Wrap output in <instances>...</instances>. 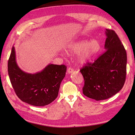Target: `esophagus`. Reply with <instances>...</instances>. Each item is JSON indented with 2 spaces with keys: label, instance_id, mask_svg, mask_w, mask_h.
Segmentation results:
<instances>
[{
  "label": "esophagus",
  "instance_id": "obj_1",
  "mask_svg": "<svg viewBox=\"0 0 135 135\" xmlns=\"http://www.w3.org/2000/svg\"><path fill=\"white\" fill-rule=\"evenodd\" d=\"M73 69L72 68H71V67H69L68 68V69H67V72H68V73H69V74H70V73H72L73 72Z\"/></svg>",
  "mask_w": 135,
  "mask_h": 135
}]
</instances>
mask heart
<instances>
[{
  "mask_svg": "<svg viewBox=\"0 0 135 135\" xmlns=\"http://www.w3.org/2000/svg\"><path fill=\"white\" fill-rule=\"evenodd\" d=\"M100 45L97 40L88 42L86 40H78L69 44L66 49L69 53L78 54V60L81 64L88 62L98 51Z\"/></svg>",
  "mask_w": 135,
  "mask_h": 135,
  "instance_id": "obj_1",
  "label": "heart"
}]
</instances>
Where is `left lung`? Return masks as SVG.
I'll use <instances>...</instances> for the list:
<instances>
[{
  "instance_id": "left-lung-1",
  "label": "left lung",
  "mask_w": 135,
  "mask_h": 135,
  "mask_svg": "<svg viewBox=\"0 0 135 135\" xmlns=\"http://www.w3.org/2000/svg\"><path fill=\"white\" fill-rule=\"evenodd\" d=\"M106 51L94 61L80 69L84 79L83 93L86 97L100 101L115 95L124 85L127 55L117 33L106 29Z\"/></svg>"
}]
</instances>
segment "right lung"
Returning <instances> with one entry per match:
<instances>
[{
	"mask_svg": "<svg viewBox=\"0 0 135 135\" xmlns=\"http://www.w3.org/2000/svg\"><path fill=\"white\" fill-rule=\"evenodd\" d=\"M8 69L12 86L20 100L32 105L44 106L57 97L67 67L49 64L40 72L33 74L26 73L18 67L15 47L12 46Z\"/></svg>",
	"mask_w": 135,
	"mask_h": 135,
	"instance_id": "add662e5",
	"label": "right lung"
}]
</instances>
